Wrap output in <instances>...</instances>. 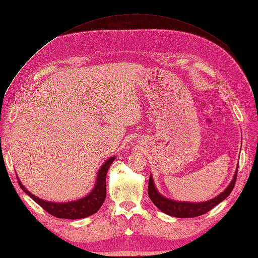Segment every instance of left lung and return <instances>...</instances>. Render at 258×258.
<instances>
[{"label":"left lung","mask_w":258,"mask_h":258,"mask_svg":"<svg viewBox=\"0 0 258 258\" xmlns=\"http://www.w3.org/2000/svg\"><path fill=\"white\" fill-rule=\"evenodd\" d=\"M237 169L233 176V179L231 183L227 186V187L224 189V191L220 195H217L214 199L205 202H180V201H174L171 199H167V197L163 196L160 191L157 190L154 180H153L152 175H150V180H149V196L151 201L154 203V205L158 208V210L162 211L163 213L167 214V215H171L174 217H179V218H188V217H196L201 216L203 214L207 213L211 211L213 207H215L217 204H220L226 197L232 193L234 188L235 182H236L237 177Z\"/></svg>","instance_id":"1"}]
</instances>
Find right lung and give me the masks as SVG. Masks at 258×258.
<instances>
[{
  "label": "right lung",
  "mask_w": 258,
  "mask_h": 258,
  "mask_svg": "<svg viewBox=\"0 0 258 258\" xmlns=\"http://www.w3.org/2000/svg\"><path fill=\"white\" fill-rule=\"evenodd\" d=\"M115 158H116V156H111L108 160H106L102 164V166L98 169L96 175L94 187L92 188V190L86 196L75 201L64 203L45 201L35 195H33L31 191L27 190L25 188V186L21 183V180L18 177L19 185L20 187L23 189V191H25L33 201L36 202L38 205L43 207V210L50 213L51 215L58 218H67V220H79V218H84L96 213L101 208L104 201H105L106 175L109 166H111V164L114 162Z\"/></svg>",
  "instance_id": "1"
}]
</instances>
